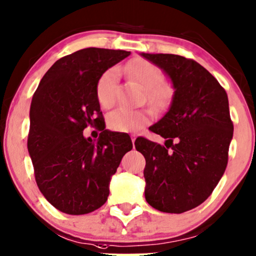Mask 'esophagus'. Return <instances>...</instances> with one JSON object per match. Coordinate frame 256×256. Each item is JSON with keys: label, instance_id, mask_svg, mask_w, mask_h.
<instances>
[{"label": "esophagus", "instance_id": "obj_1", "mask_svg": "<svg viewBox=\"0 0 256 256\" xmlns=\"http://www.w3.org/2000/svg\"><path fill=\"white\" fill-rule=\"evenodd\" d=\"M136 138H138V136H136L135 134H132V135H130V138H132V144H134V142H135V140H136Z\"/></svg>", "mask_w": 256, "mask_h": 256}]
</instances>
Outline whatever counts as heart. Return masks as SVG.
I'll use <instances>...</instances> for the list:
<instances>
[{
    "mask_svg": "<svg viewBox=\"0 0 256 256\" xmlns=\"http://www.w3.org/2000/svg\"><path fill=\"white\" fill-rule=\"evenodd\" d=\"M127 72L147 88L149 102L155 107L161 108L168 104L170 89L162 84V72L154 63L144 58H138L127 67ZM118 70L109 69L101 76L98 84V98L100 104L106 109L112 108L116 102ZM150 120L148 110H134L128 108H118L108 115L107 124L112 130L127 132H136L144 128Z\"/></svg>",
    "mask_w": 256,
    "mask_h": 256,
    "instance_id": "1",
    "label": "heart"
}]
</instances>
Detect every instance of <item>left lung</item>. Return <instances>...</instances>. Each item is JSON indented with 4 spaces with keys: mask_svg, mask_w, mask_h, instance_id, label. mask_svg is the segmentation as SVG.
Listing matches in <instances>:
<instances>
[{
    "mask_svg": "<svg viewBox=\"0 0 256 256\" xmlns=\"http://www.w3.org/2000/svg\"><path fill=\"white\" fill-rule=\"evenodd\" d=\"M170 78L172 104L150 128L164 146L144 138L135 148L146 158V200L164 213L180 214L207 200L227 167L233 138L228 96L218 80L194 60L147 54Z\"/></svg>",
    "mask_w": 256,
    "mask_h": 256,
    "instance_id": "left-lung-1",
    "label": "left lung"
}]
</instances>
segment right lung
Returning <instances> with one entry per match:
<instances>
[{
  "instance_id": "add662e5",
  "label": "right lung",
  "mask_w": 256,
  "mask_h": 256,
  "mask_svg": "<svg viewBox=\"0 0 256 256\" xmlns=\"http://www.w3.org/2000/svg\"><path fill=\"white\" fill-rule=\"evenodd\" d=\"M130 52L86 48L60 58L43 76L32 100L28 152L43 196L66 214L82 215L106 204L109 184L132 144L99 124L98 84ZM100 126H98V124ZM88 125L102 130L84 138Z\"/></svg>"
}]
</instances>
